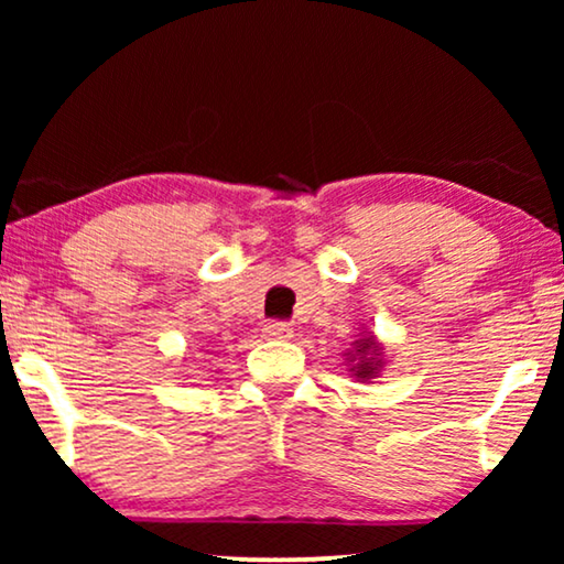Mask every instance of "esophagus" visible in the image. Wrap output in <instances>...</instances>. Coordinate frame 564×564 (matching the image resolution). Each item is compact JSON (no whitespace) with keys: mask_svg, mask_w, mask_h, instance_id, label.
Returning <instances> with one entry per match:
<instances>
[{"mask_svg":"<svg viewBox=\"0 0 564 564\" xmlns=\"http://www.w3.org/2000/svg\"><path fill=\"white\" fill-rule=\"evenodd\" d=\"M264 336H267V338H272V341H288V338L295 336V330H292V328L288 326V323H282V321H272V323H267Z\"/></svg>","mask_w":564,"mask_h":564,"instance_id":"34e87169","label":"esophagus"}]
</instances>
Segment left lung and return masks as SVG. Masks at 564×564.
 Wrapping results in <instances>:
<instances>
[{
	"instance_id": "8db88e82",
	"label": "left lung",
	"mask_w": 564,
	"mask_h": 564,
	"mask_svg": "<svg viewBox=\"0 0 564 564\" xmlns=\"http://www.w3.org/2000/svg\"><path fill=\"white\" fill-rule=\"evenodd\" d=\"M346 367H349L351 377L357 382H369L375 377H380L384 367V349L372 334H361L357 341L351 344V349L344 351Z\"/></svg>"
}]
</instances>
